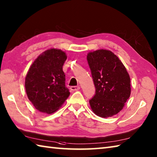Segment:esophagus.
I'll list each match as a JSON object with an SVG mask.
<instances>
[{"label": "esophagus", "instance_id": "obj_1", "mask_svg": "<svg viewBox=\"0 0 157 157\" xmlns=\"http://www.w3.org/2000/svg\"><path fill=\"white\" fill-rule=\"evenodd\" d=\"M80 90V87L79 86H72L70 87V90L72 91H78Z\"/></svg>", "mask_w": 157, "mask_h": 157}]
</instances>
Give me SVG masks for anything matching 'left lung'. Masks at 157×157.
<instances>
[{"label": "left lung", "instance_id": "1", "mask_svg": "<svg viewBox=\"0 0 157 157\" xmlns=\"http://www.w3.org/2000/svg\"><path fill=\"white\" fill-rule=\"evenodd\" d=\"M89 66L96 88L90 100L91 110L98 116H113L122 110L131 95V78L119 58L108 50L89 52Z\"/></svg>", "mask_w": 157, "mask_h": 157}]
</instances>
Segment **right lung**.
Returning a JSON list of instances; mask_svg holds the SVG:
<instances>
[{"label":"right lung","instance_id":"right-lung-1","mask_svg":"<svg viewBox=\"0 0 157 157\" xmlns=\"http://www.w3.org/2000/svg\"><path fill=\"white\" fill-rule=\"evenodd\" d=\"M66 59V52L61 50L48 49L38 56L28 71L26 92L35 108L42 113H54L70 96L63 71Z\"/></svg>","mask_w":157,"mask_h":157}]
</instances>
